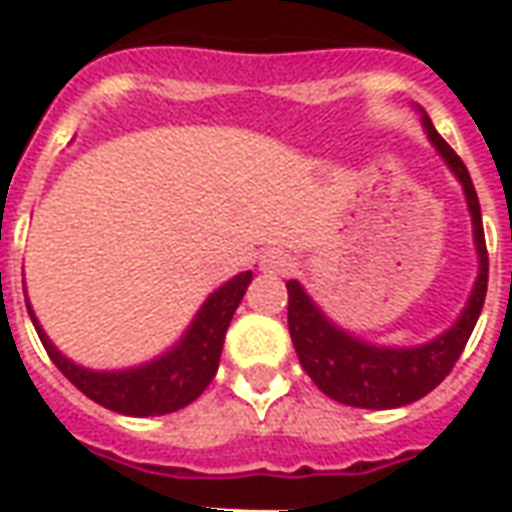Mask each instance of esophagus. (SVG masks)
Instances as JSON below:
<instances>
[{
    "label": "esophagus",
    "mask_w": 512,
    "mask_h": 512,
    "mask_svg": "<svg viewBox=\"0 0 512 512\" xmlns=\"http://www.w3.org/2000/svg\"><path fill=\"white\" fill-rule=\"evenodd\" d=\"M290 266H293L290 255L279 252V249H268L260 255V271H266V274H285L290 271Z\"/></svg>",
    "instance_id": "1"
}]
</instances>
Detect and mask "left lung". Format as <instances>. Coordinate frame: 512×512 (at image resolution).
I'll use <instances>...</instances> for the list:
<instances>
[{
	"label": "left lung",
	"instance_id": "1",
	"mask_svg": "<svg viewBox=\"0 0 512 512\" xmlns=\"http://www.w3.org/2000/svg\"><path fill=\"white\" fill-rule=\"evenodd\" d=\"M422 126H425V134L433 147L439 150V156L452 169V175L461 180L463 194H466V205L472 213L474 246H477V257H480L477 282H474L472 296L466 301L461 318L436 340L414 345V348H384V345L351 337L340 326H334L318 310V304L304 293L299 282L290 279L288 329L301 367L307 370V376L315 381L323 395H329L345 406L397 408L428 395L430 389H436L444 381V376H450L452 365L463 354V348L474 332V323L483 312L485 290H488V249H485L480 200H477V191H474L466 164L441 139L425 112H422Z\"/></svg>",
	"mask_w": 512,
	"mask_h": 512
}]
</instances>
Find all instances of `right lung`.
I'll use <instances>...</instances> for the list:
<instances>
[{
  "label": "right lung",
  "instance_id": "1",
  "mask_svg": "<svg viewBox=\"0 0 512 512\" xmlns=\"http://www.w3.org/2000/svg\"><path fill=\"white\" fill-rule=\"evenodd\" d=\"M249 282H252V271H244L230 282H224L222 288L213 290L205 299L197 318L191 321L175 348H169L167 354L147 362V365L117 370V373H101V370L73 365L40 329L29 301L27 310L49 359L60 367L62 376L68 378L79 392L117 414L158 417V414H169V411L189 406L191 400H197L205 392V386L211 384L219 370L224 334H227V326L233 321L238 304L244 299Z\"/></svg>",
  "mask_w": 512,
  "mask_h": 512
}]
</instances>
